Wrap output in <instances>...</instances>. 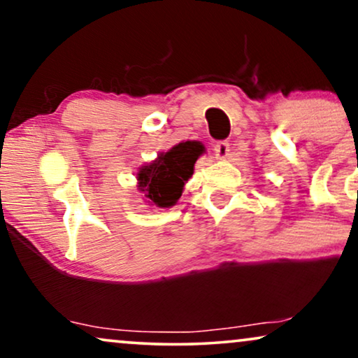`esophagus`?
Returning a JSON list of instances; mask_svg holds the SVG:
<instances>
[{
	"mask_svg": "<svg viewBox=\"0 0 358 358\" xmlns=\"http://www.w3.org/2000/svg\"><path fill=\"white\" fill-rule=\"evenodd\" d=\"M229 152H231V147H229V142L221 141L214 145V155H216L217 160H224L229 157Z\"/></svg>",
	"mask_w": 358,
	"mask_h": 358,
	"instance_id": "obj_1",
	"label": "esophagus"
}]
</instances>
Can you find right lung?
<instances>
[{
  "label": "right lung",
  "mask_w": 358,
  "mask_h": 358,
  "mask_svg": "<svg viewBox=\"0 0 358 358\" xmlns=\"http://www.w3.org/2000/svg\"><path fill=\"white\" fill-rule=\"evenodd\" d=\"M203 152V144L196 141L180 142L169 152L159 154L154 162L142 165L137 171V188L147 203L157 208L173 206Z\"/></svg>",
  "instance_id": "1"
}]
</instances>
